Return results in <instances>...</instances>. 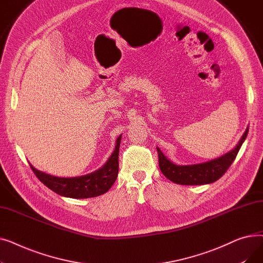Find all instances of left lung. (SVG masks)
<instances>
[{
	"mask_svg": "<svg viewBox=\"0 0 263 263\" xmlns=\"http://www.w3.org/2000/svg\"><path fill=\"white\" fill-rule=\"evenodd\" d=\"M248 133L245 130L238 145L229 153L214 160L193 164V165H177L163 155L161 149L157 147L159 156V166L162 174L174 183L182 185H199L212 183L222 177L236 159L239 150L244 143Z\"/></svg>",
	"mask_w": 263,
	"mask_h": 263,
	"instance_id": "1",
	"label": "left lung"
}]
</instances>
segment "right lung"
Masks as SVG:
<instances>
[{"label":"right lung","instance_id":"obj_1","mask_svg":"<svg viewBox=\"0 0 263 263\" xmlns=\"http://www.w3.org/2000/svg\"><path fill=\"white\" fill-rule=\"evenodd\" d=\"M121 135L116 140V146L112 156L99 170L85 176L62 178L55 177L36 170L32 164L31 168L39 180L57 194L70 198H90L104 194L114 182L118 175V154Z\"/></svg>","mask_w":263,"mask_h":263}]
</instances>
